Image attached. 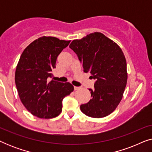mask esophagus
<instances>
[{"mask_svg":"<svg viewBox=\"0 0 152 152\" xmlns=\"http://www.w3.org/2000/svg\"><path fill=\"white\" fill-rule=\"evenodd\" d=\"M81 88H80V87H78V86H74V89H75V91H77V90H80V89Z\"/></svg>","mask_w":152,"mask_h":152,"instance_id":"1","label":"esophagus"}]
</instances>
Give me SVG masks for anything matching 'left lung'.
I'll return each mask as SVG.
<instances>
[{"label": "left lung", "instance_id": "8db88e82", "mask_svg": "<svg viewBox=\"0 0 152 152\" xmlns=\"http://www.w3.org/2000/svg\"><path fill=\"white\" fill-rule=\"evenodd\" d=\"M82 62L84 72L96 82L89 88L91 99L80 106L83 113L91 118L111 114L121 101L127 82L126 61L117 43L100 32L91 33L69 45Z\"/></svg>", "mask_w": 152, "mask_h": 152}]
</instances>
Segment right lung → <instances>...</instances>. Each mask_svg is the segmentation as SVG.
<instances>
[{"instance_id": "obj_1", "label": "right lung", "mask_w": 152, "mask_h": 152, "mask_svg": "<svg viewBox=\"0 0 152 152\" xmlns=\"http://www.w3.org/2000/svg\"><path fill=\"white\" fill-rule=\"evenodd\" d=\"M70 41L42 37L26 47L16 66L15 83L20 101L33 115L50 119L62 111V100L74 90L69 82L51 80L58 55Z\"/></svg>"}]
</instances>
